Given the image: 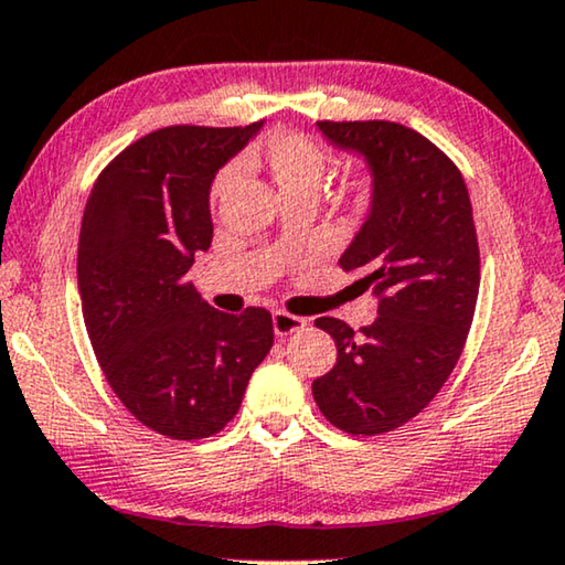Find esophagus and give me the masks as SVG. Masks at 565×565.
Listing matches in <instances>:
<instances>
[{
    "instance_id": "obj_1",
    "label": "esophagus",
    "mask_w": 565,
    "mask_h": 565,
    "mask_svg": "<svg viewBox=\"0 0 565 565\" xmlns=\"http://www.w3.org/2000/svg\"><path fill=\"white\" fill-rule=\"evenodd\" d=\"M305 326H307L305 318H297V315H289L284 310L274 312V333L278 338H287L291 333H297V330H302Z\"/></svg>"
}]
</instances>
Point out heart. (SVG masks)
<instances>
[{"label":"heart","instance_id":"obj_1","mask_svg":"<svg viewBox=\"0 0 565 565\" xmlns=\"http://www.w3.org/2000/svg\"><path fill=\"white\" fill-rule=\"evenodd\" d=\"M250 162L255 168L268 172L281 199H297V195L318 199L330 168V157L320 147V141L299 131L270 134L266 141H260L253 149ZM235 164L222 168L212 183V201H220L230 191L232 183H235Z\"/></svg>","mask_w":565,"mask_h":565}]
</instances>
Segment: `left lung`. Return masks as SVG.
<instances>
[{
  "label": "left lung",
  "mask_w": 565,
  "mask_h": 565,
  "mask_svg": "<svg viewBox=\"0 0 565 565\" xmlns=\"http://www.w3.org/2000/svg\"><path fill=\"white\" fill-rule=\"evenodd\" d=\"M318 129L370 168V214L338 263L364 276L380 318L359 333L343 320H315L338 359L312 395L341 431L385 434L434 401L468 338L480 287L470 195L455 162L408 126L318 120Z\"/></svg>",
  "instance_id": "obj_1"
}]
</instances>
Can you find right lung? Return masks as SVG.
<instances>
[{
    "instance_id": "right-lung-1",
    "label": "right lung",
    "mask_w": 565,
    "mask_h": 565,
    "mask_svg": "<svg viewBox=\"0 0 565 565\" xmlns=\"http://www.w3.org/2000/svg\"><path fill=\"white\" fill-rule=\"evenodd\" d=\"M260 126L147 134L100 172L82 216L77 284L89 343L118 401L170 439L220 434L274 345L268 310L220 312L188 281L214 237L216 172Z\"/></svg>"
}]
</instances>
